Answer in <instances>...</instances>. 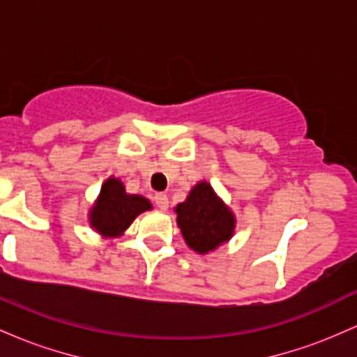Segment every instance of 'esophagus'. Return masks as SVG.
<instances>
[{"mask_svg":"<svg viewBox=\"0 0 357 357\" xmlns=\"http://www.w3.org/2000/svg\"><path fill=\"white\" fill-rule=\"evenodd\" d=\"M154 202H155V206L159 208V210H167V206H169V199H167V196L165 192H158V195L154 196Z\"/></svg>","mask_w":357,"mask_h":357,"instance_id":"1","label":"esophagus"}]
</instances>
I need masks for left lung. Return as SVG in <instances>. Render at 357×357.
Instances as JSON below:
<instances>
[{
  "label": "left lung",
  "instance_id": "left-lung-1",
  "mask_svg": "<svg viewBox=\"0 0 357 357\" xmlns=\"http://www.w3.org/2000/svg\"><path fill=\"white\" fill-rule=\"evenodd\" d=\"M174 211L184 241L199 255H206L228 243L235 235V213L208 181L196 183Z\"/></svg>",
  "mask_w": 357,
  "mask_h": 357
}]
</instances>
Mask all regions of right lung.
<instances>
[{"instance_id": "1", "label": "right lung", "mask_w": 357, "mask_h": 357, "mask_svg": "<svg viewBox=\"0 0 357 357\" xmlns=\"http://www.w3.org/2000/svg\"><path fill=\"white\" fill-rule=\"evenodd\" d=\"M153 210V204L141 195H129L124 183L110 176L100 188L96 203L89 210V225L104 238L124 235L141 213Z\"/></svg>"}]
</instances>
